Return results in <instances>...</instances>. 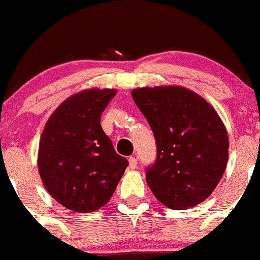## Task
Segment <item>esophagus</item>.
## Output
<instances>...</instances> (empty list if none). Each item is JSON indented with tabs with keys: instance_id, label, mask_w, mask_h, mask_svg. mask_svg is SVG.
<instances>
[{
	"instance_id": "1",
	"label": "esophagus",
	"mask_w": 260,
	"mask_h": 260,
	"mask_svg": "<svg viewBox=\"0 0 260 260\" xmlns=\"http://www.w3.org/2000/svg\"><path fill=\"white\" fill-rule=\"evenodd\" d=\"M129 167L131 169H135L138 167V159L135 156H130L129 157Z\"/></svg>"
}]
</instances>
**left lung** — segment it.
Returning a JSON list of instances; mask_svg holds the SVG:
<instances>
[{
  "mask_svg": "<svg viewBox=\"0 0 260 260\" xmlns=\"http://www.w3.org/2000/svg\"><path fill=\"white\" fill-rule=\"evenodd\" d=\"M131 95L156 143V159L145 170L149 188L171 209L202 203L228 162V134L219 115L184 87H144Z\"/></svg>",
  "mask_w": 260,
  "mask_h": 260,
  "instance_id": "8db88e82",
  "label": "left lung"
}]
</instances>
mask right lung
Masks as SVG:
<instances>
[{"instance_id":"obj_1","label":"right lung","mask_w":260,"mask_h":260,"mask_svg":"<svg viewBox=\"0 0 260 260\" xmlns=\"http://www.w3.org/2000/svg\"><path fill=\"white\" fill-rule=\"evenodd\" d=\"M115 90H86L63 101L40 140L39 171L51 197L89 213L110 200L129 161L115 151L100 125Z\"/></svg>"}]
</instances>
